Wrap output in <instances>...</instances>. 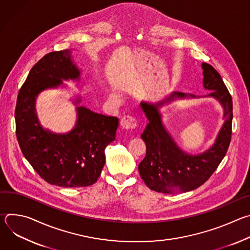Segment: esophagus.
<instances>
[{
  "label": "esophagus",
  "instance_id": "obj_1",
  "mask_svg": "<svg viewBox=\"0 0 250 250\" xmlns=\"http://www.w3.org/2000/svg\"><path fill=\"white\" fill-rule=\"evenodd\" d=\"M120 125L125 129H133L137 126V122L131 116H125L122 118Z\"/></svg>",
  "mask_w": 250,
  "mask_h": 250
}]
</instances>
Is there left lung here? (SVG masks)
Instances as JSON below:
<instances>
[{
	"mask_svg": "<svg viewBox=\"0 0 250 250\" xmlns=\"http://www.w3.org/2000/svg\"><path fill=\"white\" fill-rule=\"evenodd\" d=\"M204 87L212 90L208 95L217 98L224 106L226 122L211 148L199 155H190L176 146L164 128L158 106L163 103L142 102L140 108L148 124L141 134L146 145V155L138 165V171L146 186L159 193L189 192L202 186L215 172L226 156L231 140L232 99L222 76L210 64L203 63ZM186 94L173 92L165 102ZM194 97V96H193Z\"/></svg>",
	"mask_w": 250,
	"mask_h": 250,
	"instance_id": "8db88e82",
	"label": "left lung"
}]
</instances>
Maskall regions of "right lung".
<instances>
[{"instance_id":"right-lung-1","label":"right lung","mask_w":250,"mask_h":250,"mask_svg":"<svg viewBox=\"0 0 250 250\" xmlns=\"http://www.w3.org/2000/svg\"><path fill=\"white\" fill-rule=\"evenodd\" d=\"M70 57L67 49L50 52L30 69L18 95L16 134L22 154L47 183L87 187L102 173L104 148L116 138L118 118L79 106L75 128L59 135L43 130L34 112L35 98L42 90L59 86L61 79L79 78L80 71Z\"/></svg>"}]
</instances>
